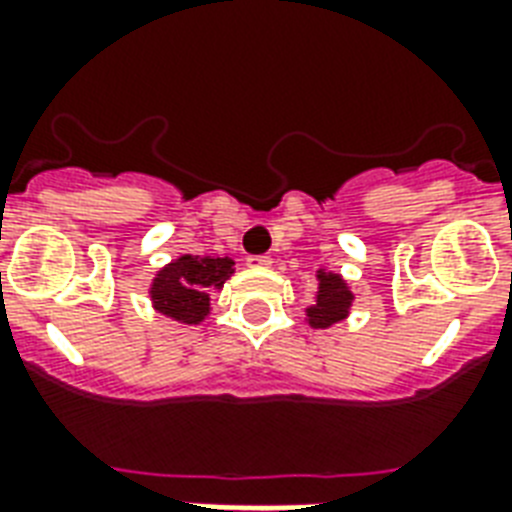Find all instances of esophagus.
<instances>
[{
    "instance_id": "obj_1",
    "label": "esophagus",
    "mask_w": 512,
    "mask_h": 512,
    "mask_svg": "<svg viewBox=\"0 0 512 512\" xmlns=\"http://www.w3.org/2000/svg\"><path fill=\"white\" fill-rule=\"evenodd\" d=\"M247 263L255 265V268H268L273 260H271V255H252V257H247Z\"/></svg>"
}]
</instances>
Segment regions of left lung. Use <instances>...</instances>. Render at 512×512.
<instances>
[{"label": "left lung", "mask_w": 512, "mask_h": 512, "mask_svg": "<svg viewBox=\"0 0 512 512\" xmlns=\"http://www.w3.org/2000/svg\"><path fill=\"white\" fill-rule=\"evenodd\" d=\"M319 281V297H316V305L308 308V319H311V327L324 329L348 316V305L353 295L335 273H319Z\"/></svg>", "instance_id": "1"}]
</instances>
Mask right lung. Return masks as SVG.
Here are the masks:
<instances>
[{
  "instance_id": "right-lung-1",
  "label": "right lung",
  "mask_w": 512,
  "mask_h": 512,
  "mask_svg": "<svg viewBox=\"0 0 512 512\" xmlns=\"http://www.w3.org/2000/svg\"><path fill=\"white\" fill-rule=\"evenodd\" d=\"M228 257L185 255L156 276L151 297L156 311L183 324H199L209 311V292H215L231 276Z\"/></svg>"
}]
</instances>
